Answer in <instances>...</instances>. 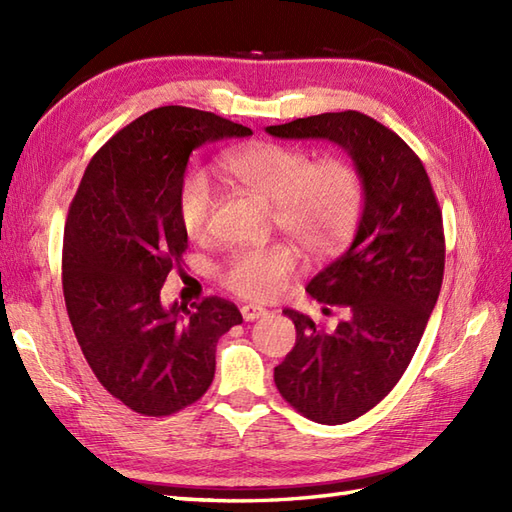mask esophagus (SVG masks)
Instances as JSON below:
<instances>
[{
    "mask_svg": "<svg viewBox=\"0 0 512 512\" xmlns=\"http://www.w3.org/2000/svg\"><path fill=\"white\" fill-rule=\"evenodd\" d=\"M264 314H268V310L262 306H253V303H246V306H242L244 321H255L259 317H264Z\"/></svg>",
    "mask_w": 512,
    "mask_h": 512,
    "instance_id": "esophagus-1",
    "label": "esophagus"
}]
</instances>
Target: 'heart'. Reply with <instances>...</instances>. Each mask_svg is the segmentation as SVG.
Wrapping results in <instances>:
<instances>
[{
    "mask_svg": "<svg viewBox=\"0 0 512 512\" xmlns=\"http://www.w3.org/2000/svg\"><path fill=\"white\" fill-rule=\"evenodd\" d=\"M228 178L273 204L277 226L312 257H332L352 242L365 209V182L347 158L314 160L310 151L279 143H253L220 160ZM215 198L204 176H191L178 195L180 224L189 239L209 237ZM290 244L242 248L226 259L222 284L253 301L279 297L297 275Z\"/></svg>",
    "mask_w": 512,
    "mask_h": 512,
    "instance_id": "heart-1",
    "label": "heart"
}]
</instances>
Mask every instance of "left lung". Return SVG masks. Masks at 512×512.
Wrapping results in <instances>:
<instances>
[{
	"label": "left lung",
	"mask_w": 512,
	"mask_h": 512,
	"mask_svg": "<svg viewBox=\"0 0 512 512\" xmlns=\"http://www.w3.org/2000/svg\"><path fill=\"white\" fill-rule=\"evenodd\" d=\"M266 132L332 140L365 182L354 242L306 288L347 319L323 332L308 314L286 308L297 343L275 367L279 394L301 416L343 424L376 407L416 354L442 286V211L413 149L361 112L297 118Z\"/></svg>",
	"instance_id": "1"
}]
</instances>
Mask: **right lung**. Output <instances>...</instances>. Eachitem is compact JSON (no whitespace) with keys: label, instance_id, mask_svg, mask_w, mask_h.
Wrapping results in <instances>:
<instances>
[{"label":"right lung","instance_id":"right-lung-1","mask_svg":"<svg viewBox=\"0 0 512 512\" xmlns=\"http://www.w3.org/2000/svg\"><path fill=\"white\" fill-rule=\"evenodd\" d=\"M248 127L167 105L136 118L96 151L63 233V297L99 383L143 416H171L211 387L220 336L242 323L231 301L162 306L187 233L178 195L193 149Z\"/></svg>","mask_w":512,"mask_h":512}]
</instances>
